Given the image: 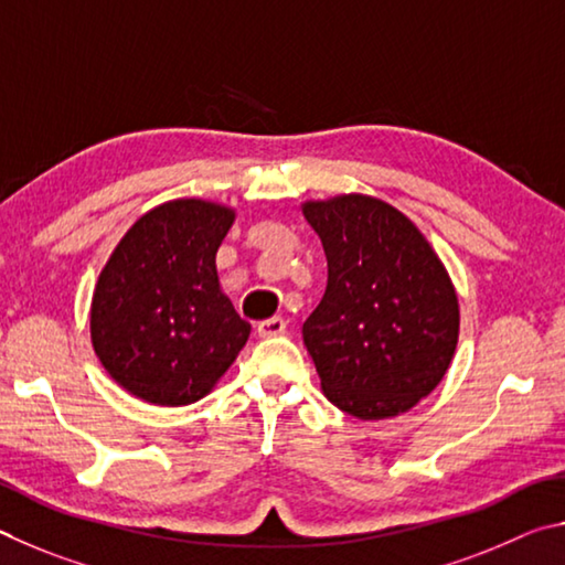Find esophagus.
<instances>
[{
  "instance_id": "esophagus-1",
  "label": "esophagus",
  "mask_w": 565,
  "mask_h": 565,
  "mask_svg": "<svg viewBox=\"0 0 565 565\" xmlns=\"http://www.w3.org/2000/svg\"><path fill=\"white\" fill-rule=\"evenodd\" d=\"M285 330H288V322H285L282 318H270V320H263L260 324H257V338H277V334H285Z\"/></svg>"
}]
</instances>
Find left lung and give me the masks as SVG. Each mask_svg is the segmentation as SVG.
Instances as JSON below:
<instances>
[{
  "label": "left lung",
  "mask_w": 565,
  "mask_h": 565,
  "mask_svg": "<svg viewBox=\"0 0 565 565\" xmlns=\"http://www.w3.org/2000/svg\"><path fill=\"white\" fill-rule=\"evenodd\" d=\"M302 213L328 257V288L302 324L324 397L364 422L409 412L457 350L447 267L419 227L377 198L310 201Z\"/></svg>",
  "instance_id": "obj_1"
}]
</instances>
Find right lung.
<instances>
[{
    "instance_id": "1",
    "label": "right lung",
    "mask_w": 565,
    "mask_h": 565,
    "mask_svg": "<svg viewBox=\"0 0 565 565\" xmlns=\"http://www.w3.org/2000/svg\"><path fill=\"white\" fill-rule=\"evenodd\" d=\"M231 207L181 198L128 227L98 275L92 342L134 397L181 407L215 387L250 334L217 282Z\"/></svg>"
}]
</instances>
